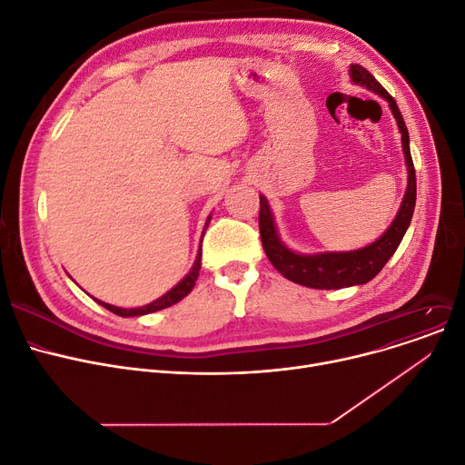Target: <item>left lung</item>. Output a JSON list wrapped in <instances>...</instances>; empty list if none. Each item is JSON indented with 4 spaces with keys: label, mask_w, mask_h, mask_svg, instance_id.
<instances>
[{
    "label": "left lung",
    "mask_w": 465,
    "mask_h": 465,
    "mask_svg": "<svg viewBox=\"0 0 465 465\" xmlns=\"http://www.w3.org/2000/svg\"><path fill=\"white\" fill-rule=\"evenodd\" d=\"M351 78L357 84L366 86L368 90L385 97L391 104V111L398 122L400 133H401V146L405 153V165H407V191L403 203L400 206V212L392 225L387 229V232L375 240L373 243L366 245L357 252L347 253H319V255H298L291 250H287L282 243L274 220H272V212L266 203V199L261 195V210H259V231H261V242L266 257L280 274L298 285L312 287V289H341L351 285H362L373 280L387 261L394 255L398 245L411 223V217L415 212V201H417V178H415V167L411 150H409V133L405 127V122L401 118L400 108L394 101V97L379 84L375 76L368 73L362 65H351Z\"/></svg>",
    "instance_id": "obj_1"
}]
</instances>
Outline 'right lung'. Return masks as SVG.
Returning <instances> with one entry per match:
<instances>
[{
    "mask_svg": "<svg viewBox=\"0 0 465 465\" xmlns=\"http://www.w3.org/2000/svg\"><path fill=\"white\" fill-rule=\"evenodd\" d=\"M208 223H210V217H208V222H206V227H208ZM201 257H203V253L199 252L197 261H195L193 268H191L189 274H187L176 287H173L167 294H163L161 298H157L155 302H152V304H146V306H143V308L124 310V308H116V306H113V304H104V302H101V300H97V298H95V300H97V302H99L101 306H104L108 312H113V313H116V315H120V317H136V315H146V313H152V312L165 310V308H169V306L180 302V300H182L183 296H187L191 291H193L195 282H197V278H199V270H201Z\"/></svg>",
    "mask_w": 465,
    "mask_h": 465,
    "instance_id": "right-lung-1",
    "label": "right lung"
}]
</instances>
